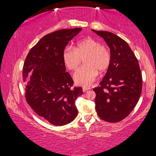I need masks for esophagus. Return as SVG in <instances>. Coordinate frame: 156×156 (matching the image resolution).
I'll use <instances>...</instances> for the list:
<instances>
[{
  "label": "esophagus",
  "mask_w": 156,
  "mask_h": 156,
  "mask_svg": "<svg viewBox=\"0 0 156 156\" xmlns=\"http://www.w3.org/2000/svg\"><path fill=\"white\" fill-rule=\"evenodd\" d=\"M91 89V88H89V87H84L83 88V92H86L87 91L89 90V89Z\"/></svg>",
  "instance_id": "1"
}]
</instances>
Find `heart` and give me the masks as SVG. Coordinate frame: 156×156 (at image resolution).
<instances>
[{
	"label": "heart",
	"mask_w": 156,
	"mask_h": 156,
	"mask_svg": "<svg viewBox=\"0 0 156 156\" xmlns=\"http://www.w3.org/2000/svg\"><path fill=\"white\" fill-rule=\"evenodd\" d=\"M84 58L85 65L73 75L76 84L89 86L96 80L98 72H104L109 68L112 54L107 47L94 38H88L79 41L74 47H67L62 53V59L68 69L74 71Z\"/></svg>",
	"instance_id": "obj_1"
}]
</instances>
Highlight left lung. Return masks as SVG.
Instances as JSON below:
<instances>
[{
  "instance_id": "obj_1",
  "label": "left lung",
  "mask_w": 156,
  "mask_h": 156,
  "mask_svg": "<svg viewBox=\"0 0 156 156\" xmlns=\"http://www.w3.org/2000/svg\"><path fill=\"white\" fill-rule=\"evenodd\" d=\"M110 48L112 60L96 92V112L102 120L118 122L129 115L138 103L142 77L138 59L129 44L115 34L92 30Z\"/></svg>"
}]
</instances>
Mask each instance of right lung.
<instances>
[{
	"label": "right lung",
	"instance_id": "right-lung-1",
	"mask_svg": "<svg viewBox=\"0 0 156 156\" xmlns=\"http://www.w3.org/2000/svg\"><path fill=\"white\" fill-rule=\"evenodd\" d=\"M81 30L64 29L47 34L30 49L23 65L27 102L53 125H67L78 114L75 100L83 94V89L72 88L73 81L65 72L62 53Z\"/></svg>",
	"mask_w": 156,
	"mask_h": 156
}]
</instances>
